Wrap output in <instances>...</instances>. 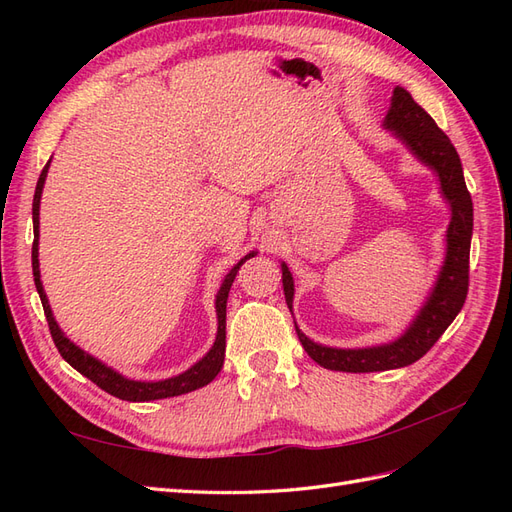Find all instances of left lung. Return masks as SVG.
<instances>
[{
	"label": "left lung",
	"instance_id": "left-lung-1",
	"mask_svg": "<svg viewBox=\"0 0 512 512\" xmlns=\"http://www.w3.org/2000/svg\"><path fill=\"white\" fill-rule=\"evenodd\" d=\"M384 128L391 130L404 143L412 156L429 166L440 179L442 196L451 207V222L446 230V256L438 273L436 286L431 288L421 312L410 322L404 335L395 342L371 348H329L309 339L297 324L299 342L312 359L324 369L367 374V371H386L412 365L438 342L448 324L461 312L468 297L470 282V241H472V196L463 179L459 153L438 123L418 106L404 87H395L391 108L384 117ZM282 282L286 303L292 312L294 282L286 262H282Z\"/></svg>",
	"mask_w": 512,
	"mask_h": 512
}]
</instances>
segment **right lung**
Returning a JSON list of instances; mask_svg holds the SVG:
<instances>
[{"instance_id": "obj_1", "label": "right lung", "mask_w": 512, "mask_h": 512, "mask_svg": "<svg viewBox=\"0 0 512 512\" xmlns=\"http://www.w3.org/2000/svg\"><path fill=\"white\" fill-rule=\"evenodd\" d=\"M51 160L46 162V166L42 168L40 179L36 183V194H34V205H32V218H34V247H32V269H34V282H36V290L40 294V301L44 307V316L46 322H49L51 329V337L59 350V354L64 359L83 374L85 378H89L94 384H98L102 391H106L108 395L126 399V401H153V399H164V397H177L183 393H190L200 389V386L209 384L215 376L220 374V369L224 365V352H226V301H228V292L232 282H235L237 271L241 269L243 262L247 258L256 256V252H250L247 256H243L235 267L228 271V275L224 277V282L218 290V297H215V312H218V335H215V342L211 346V350L200 359L196 365H192L188 371H183L179 376L166 378V380H158V382H141V380H130L126 376H121L119 371H115L113 367L104 365L102 361H98L96 356L87 354L85 350H81L76 344H72L70 339L64 335V331L59 329V324L53 318L49 299H46V292L42 288L40 282V262H38V237H40V198H42V188L46 181V173H49Z\"/></svg>"}]
</instances>
